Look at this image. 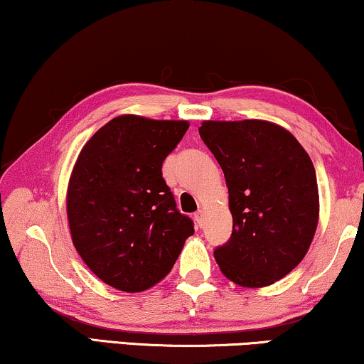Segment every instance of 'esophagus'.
Instances as JSON below:
<instances>
[{"mask_svg": "<svg viewBox=\"0 0 364 364\" xmlns=\"http://www.w3.org/2000/svg\"><path fill=\"white\" fill-rule=\"evenodd\" d=\"M203 219H204V216H203V211H198V213H194V221H196V224L199 228L203 226Z\"/></svg>", "mask_w": 364, "mask_h": 364, "instance_id": "34e87169", "label": "esophagus"}]
</instances>
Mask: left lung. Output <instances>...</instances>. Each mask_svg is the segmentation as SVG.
Returning <instances> with one entry per match:
<instances>
[{
	"mask_svg": "<svg viewBox=\"0 0 364 364\" xmlns=\"http://www.w3.org/2000/svg\"><path fill=\"white\" fill-rule=\"evenodd\" d=\"M199 135L229 189L232 234L214 257L234 284L265 287L300 264L318 223L314 163L291 133L262 120L203 122Z\"/></svg>",
	"mask_w": 364,
	"mask_h": 364,
	"instance_id": "obj_1",
	"label": "left lung"
}]
</instances>
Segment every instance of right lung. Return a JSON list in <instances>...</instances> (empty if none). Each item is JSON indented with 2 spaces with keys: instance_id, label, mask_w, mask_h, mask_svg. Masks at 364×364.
Returning <instances> with one entry per match:
<instances>
[{
  "instance_id": "1",
  "label": "right lung",
  "mask_w": 364,
  "mask_h": 364,
  "mask_svg": "<svg viewBox=\"0 0 364 364\" xmlns=\"http://www.w3.org/2000/svg\"><path fill=\"white\" fill-rule=\"evenodd\" d=\"M184 120L120 115L85 143L68 189L75 249L114 289L141 291L170 274L194 223L176 208L161 165Z\"/></svg>"
}]
</instances>
